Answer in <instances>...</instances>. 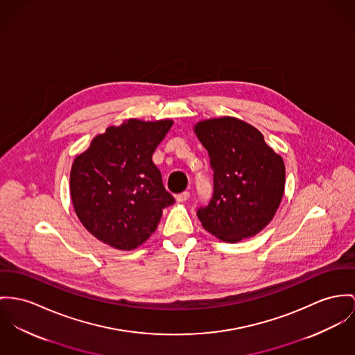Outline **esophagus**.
<instances>
[{
  "label": "esophagus",
  "mask_w": 355,
  "mask_h": 355,
  "mask_svg": "<svg viewBox=\"0 0 355 355\" xmlns=\"http://www.w3.org/2000/svg\"><path fill=\"white\" fill-rule=\"evenodd\" d=\"M189 197H191L189 191H182V193H180V194L175 196V200H177L178 202H185V201L189 200Z\"/></svg>",
  "instance_id": "obj_1"
}]
</instances>
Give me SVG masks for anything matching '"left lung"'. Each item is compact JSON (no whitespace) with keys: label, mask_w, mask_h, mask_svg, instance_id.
Returning <instances> with one entry per match:
<instances>
[{"label":"left lung","mask_w":355,"mask_h":355,"mask_svg":"<svg viewBox=\"0 0 355 355\" xmlns=\"http://www.w3.org/2000/svg\"><path fill=\"white\" fill-rule=\"evenodd\" d=\"M194 132L214 170V194L197 209L202 227L236 243L257 235L274 218L285 189V164L248 123L235 117L202 120Z\"/></svg>","instance_id":"1"}]
</instances>
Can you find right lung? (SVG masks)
I'll return each mask as SVG.
<instances>
[{
    "label": "right lung",
    "instance_id": "right-lung-1",
    "mask_svg": "<svg viewBox=\"0 0 355 355\" xmlns=\"http://www.w3.org/2000/svg\"><path fill=\"white\" fill-rule=\"evenodd\" d=\"M173 121L130 119L94 137L71 166L70 194L83 227L117 250H134L158 227L174 197L153 154Z\"/></svg>",
    "mask_w": 355,
    "mask_h": 355
}]
</instances>
